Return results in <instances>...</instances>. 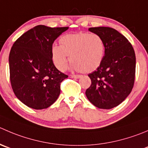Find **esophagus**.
Segmentation results:
<instances>
[{
	"mask_svg": "<svg viewBox=\"0 0 148 148\" xmlns=\"http://www.w3.org/2000/svg\"><path fill=\"white\" fill-rule=\"evenodd\" d=\"M71 78L79 79V78H80V77H81V76L77 75V74H72V75H71Z\"/></svg>",
	"mask_w": 148,
	"mask_h": 148,
	"instance_id": "1",
	"label": "esophagus"
}]
</instances>
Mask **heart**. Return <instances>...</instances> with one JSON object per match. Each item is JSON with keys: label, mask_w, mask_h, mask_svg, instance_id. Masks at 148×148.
Instances as JSON below:
<instances>
[{"label": "heart", "mask_w": 148, "mask_h": 148, "mask_svg": "<svg viewBox=\"0 0 148 148\" xmlns=\"http://www.w3.org/2000/svg\"><path fill=\"white\" fill-rule=\"evenodd\" d=\"M59 42L60 45L52 47L51 54L54 65L60 71L65 69L70 60L73 69L90 73L97 69L104 59L106 42L100 34H69L63 36Z\"/></svg>", "instance_id": "heart-1"}]
</instances>
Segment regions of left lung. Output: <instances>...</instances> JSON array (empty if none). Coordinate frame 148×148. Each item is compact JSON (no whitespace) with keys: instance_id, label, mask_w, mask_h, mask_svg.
Listing matches in <instances>:
<instances>
[{"instance_id":"obj_1","label":"left lung","mask_w":148,"mask_h":148,"mask_svg":"<svg viewBox=\"0 0 148 148\" xmlns=\"http://www.w3.org/2000/svg\"><path fill=\"white\" fill-rule=\"evenodd\" d=\"M89 30L104 39L106 50L101 65L88 74L91 85L86 90V96L98 108H113L127 98L134 86V48L128 40L114 29L99 27Z\"/></svg>"}]
</instances>
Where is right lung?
I'll use <instances>...</instances> for the list:
<instances>
[{"label": "right lung", "mask_w": 148, "mask_h": 148, "mask_svg": "<svg viewBox=\"0 0 148 148\" xmlns=\"http://www.w3.org/2000/svg\"><path fill=\"white\" fill-rule=\"evenodd\" d=\"M69 29L38 25L18 38L9 54L10 81L17 98L32 108L53 104L61 92V82L68 75L56 69L52 60L53 44Z\"/></svg>", "instance_id": "add662e5"}]
</instances>
